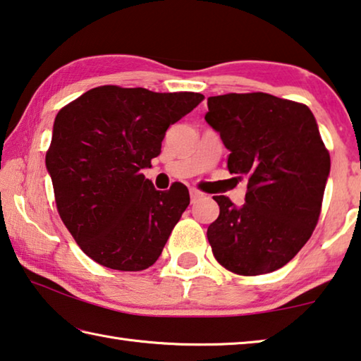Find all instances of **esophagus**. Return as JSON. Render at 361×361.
Wrapping results in <instances>:
<instances>
[{
  "mask_svg": "<svg viewBox=\"0 0 361 361\" xmlns=\"http://www.w3.org/2000/svg\"><path fill=\"white\" fill-rule=\"evenodd\" d=\"M189 195H191V204H195V202H197V200H200V199H204V197H205V194H204V192H200L199 189H195V188H191V189H189Z\"/></svg>",
  "mask_w": 361,
  "mask_h": 361,
  "instance_id": "1",
  "label": "esophagus"
}]
</instances>
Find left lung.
<instances>
[{
    "mask_svg": "<svg viewBox=\"0 0 361 361\" xmlns=\"http://www.w3.org/2000/svg\"><path fill=\"white\" fill-rule=\"evenodd\" d=\"M205 121L229 149L231 173L247 176L245 204L215 195L207 237L219 264L239 276L283 267L310 239L329 175V154L310 109L253 92L209 97Z\"/></svg>",
    "mask_w": 361,
    "mask_h": 361,
    "instance_id": "1",
    "label": "left lung"
}]
</instances>
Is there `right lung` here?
I'll return each mask as SVG.
<instances>
[{"mask_svg":"<svg viewBox=\"0 0 361 361\" xmlns=\"http://www.w3.org/2000/svg\"><path fill=\"white\" fill-rule=\"evenodd\" d=\"M202 100L102 85L60 109L46 167L59 215L89 258L116 271L157 261L189 192L181 183L157 191L142 170L161 154L169 127Z\"/></svg>","mask_w":361,"mask_h":361,"instance_id":"obj_1","label":"right lung"}]
</instances>
